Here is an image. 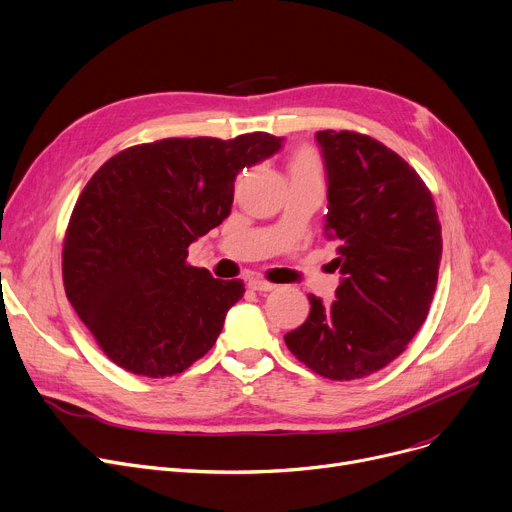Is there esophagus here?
Instances as JSON below:
<instances>
[{
	"instance_id": "34e87169",
	"label": "esophagus",
	"mask_w": 512,
	"mask_h": 512,
	"mask_svg": "<svg viewBox=\"0 0 512 512\" xmlns=\"http://www.w3.org/2000/svg\"><path fill=\"white\" fill-rule=\"evenodd\" d=\"M247 286H249L251 290H257V292H270V290H274V288H276L274 284L265 282V280H259V278H251V280L247 282Z\"/></svg>"
}]
</instances>
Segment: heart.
<instances>
[{
    "mask_svg": "<svg viewBox=\"0 0 512 512\" xmlns=\"http://www.w3.org/2000/svg\"><path fill=\"white\" fill-rule=\"evenodd\" d=\"M321 161L317 153L309 147H301L294 151L288 159V176L290 178H321Z\"/></svg>",
    "mask_w": 512,
    "mask_h": 512,
    "instance_id": "heart-1",
    "label": "heart"
}]
</instances>
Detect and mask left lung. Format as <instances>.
<instances>
[{
	"instance_id": "8db88e82",
	"label": "left lung",
	"mask_w": 512,
	"mask_h": 512,
	"mask_svg": "<svg viewBox=\"0 0 512 512\" xmlns=\"http://www.w3.org/2000/svg\"><path fill=\"white\" fill-rule=\"evenodd\" d=\"M328 172L324 234L338 242L336 301L309 294L288 351L328 380L380 371L405 351L432 305L442 226L421 176L384 143L351 130H319Z\"/></svg>"
}]
</instances>
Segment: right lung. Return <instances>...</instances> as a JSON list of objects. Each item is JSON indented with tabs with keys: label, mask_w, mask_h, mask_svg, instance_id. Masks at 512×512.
Wrapping results in <instances>:
<instances>
[{
	"label": "right lung",
	"mask_w": 512,
	"mask_h": 512,
	"mask_svg": "<svg viewBox=\"0 0 512 512\" xmlns=\"http://www.w3.org/2000/svg\"><path fill=\"white\" fill-rule=\"evenodd\" d=\"M280 147L267 132L164 139L128 147L93 174L66 228L62 276L107 359L168 378L215 344L245 284L188 265V247L230 215L236 174Z\"/></svg>",
	"instance_id": "right-lung-1"
}]
</instances>
